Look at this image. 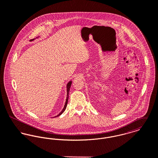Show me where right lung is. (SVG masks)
Returning <instances> with one entry per match:
<instances>
[{"mask_svg": "<svg viewBox=\"0 0 158 158\" xmlns=\"http://www.w3.org/2000/svg\"><path fill=\"white\" fill-rule=\"evenodd\" d=\"M33 40H34V39H33ZM71 83H72V82L71 81H70L68 84H67V99H66V102H65V105H64V108H63V110H62V111L57 115V116H55V117H57V116H60V114H62L63 113H64V111L65 110V109H66V107H67V103H68V101H69V91H70V88L71 85Z\"/></svg>", "mask_w": 158, "mask_h": 158, "instance_id": "add662e5", "label": "right lung"}]
</instances>
